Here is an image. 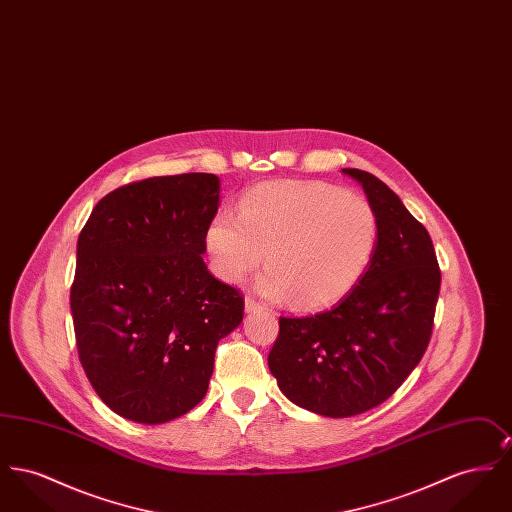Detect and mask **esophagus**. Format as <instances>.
I'll use <instances>...</instances> for the list:
<instances>
[{
    "mask_svg": "<svg viewBox=\"0 0 512 512\" xmlns=\"http://www.w3.org/2000/svg\"><path fill=\"white\" fill-rule=\"evenodd\" d=\"M265 307L259 303V301H255L253 297H245V313H257V311H263Z\"/></svg>",
    "mask_w": 512,
    "mask_h": 512,
    "instance_id": "1",
    "label": "esophagus"
}]
</instances>
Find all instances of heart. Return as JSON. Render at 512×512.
<instances>
[{"mask_svg": "<svg viewBox=\"0 0 512 512\" xmlns=\"http://www.w3.org/2000/svg\"><path fill=\"white\" fill-rule=\"evenodd\" d=\"M378 244L365 197L326 182H268L245 192L238 217L219 211L205 230L215 274L238 284L265 259L257 292L295 309L338 303L363 278Z\"/></svg>", "mask_w": 512, "mask_h": 512, "instance_id": "heart-1", "label": "heart"}]
</instances>
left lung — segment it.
<instances>
[{"label": "left lung", "instance_id": "obj_1", "mask_svg": "<svg viewBox=\"0 0 512 512\" xmlns=\"http://www.w3.org/2000/svg\"><path fill=\"white\" fill-rule=\"evenodd\" d=\"M357 180L378 219V244L359 284L313 317H280L268 368L301 409L347 418L378 407L420 363L438 303V259L428 230L370 172Z\"/></svg>", "mask_w": 512, "mask_h": 512}]
</instances>
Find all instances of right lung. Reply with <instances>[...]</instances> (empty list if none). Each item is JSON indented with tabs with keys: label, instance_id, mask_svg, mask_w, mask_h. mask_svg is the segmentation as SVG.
I'll return each instance as SVG.
<instances>
[{
	"label": "right lung",
	"instance_id": "add662e5",
	"mask_svg": "<svg viewBox=\"0 0 512 512\" xmlns=\"http://www.w3.org/2000/svg\"><path fill=\"white\" fill-rule=\"evenodd\" d=\"M219 203L215 174L153 176L105 195L78 236V357L122 418L163 424L192 411L219 341L244 318L242 295L201 257Z\"/></svg>",
	"mask_w": 512,
	"mask_h": 512
}]
</instances>
